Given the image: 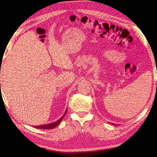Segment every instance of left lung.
Masks as SVG:
<instances>
[{"instance_id": "1", "label": "left lung", "mask_w": 157, "mask_h": 157, "mask_svg": "<svg viewBox=\"0 0 157 157\" xmlns=\"http://www.w3.org/2000/svg\"><path fill=\"white\" fill-rule=\"evenodd\" d=\"M112 124H113V125H116V126H117V124H113V123H112Z\"/></svg>"}]
</instances>
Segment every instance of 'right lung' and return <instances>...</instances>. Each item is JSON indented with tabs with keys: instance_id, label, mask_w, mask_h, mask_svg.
<instances>
[{
	"instance_id": "right-lung-1",
	"label": "right lung",
	"mask_w": 157,
	"mask_h": 157,
	"mask_svg": "<svg viewBox=\"0 0 157 157\" xmlns=\"http://www.w3.org/2000/svg\"><path fill=\"white\" fill-rule=\"evenodd\" d=\"M67 109H66V111H65L63 115L61 117L59 120H58L57 121L54 122H52V123H49V124H42V125H40V126H33V127L36 128H39V129H52V128H54L55 127H56L58 126L59 123L61 122V121H62V119L63 118L64 116L65 115L66 113H67Z\"/></svg>"
}]
</instances>
